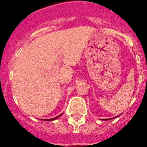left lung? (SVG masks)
<instances>
[{"label": "left lung", "instance_id": "obj_1", "mask_svg": "<svg viewBox=\"0 0 147 147\" xmlns=\"http://www.w3.org/2000/svg\"><path fill=\"white\" fill-rule=\"evenodd\" d=\"M121 115V114H120ZM117 115V116H115V117H118V116H119V115ZM115 117H114V118H112V119H115ZM102 120H109V119H102Z\"/></svg>", "mask_w": 147, "mask_h": 147}]
</instances>
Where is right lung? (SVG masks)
Listing matches in <instances>:
<instances>
[{
    "instance_id": "right-lung-1",
    "label": "right lung",
    "mask_w": 147,
    "mask_h": 147,
    "mask_svg": "<svg viewBox=\"0 0 147 147\" xmlns=\"http://www.w3.org/2000/svg\"><path fill=\"white\" fill-rule=\"evenodd\" d=\"M62 114H60L59 115H58V116H57V117L55 118H53V119H45V121H54V120H56L57 119H58V118L59 117V116H61L62 115Z\"/></svg>"
}]
</instances>
